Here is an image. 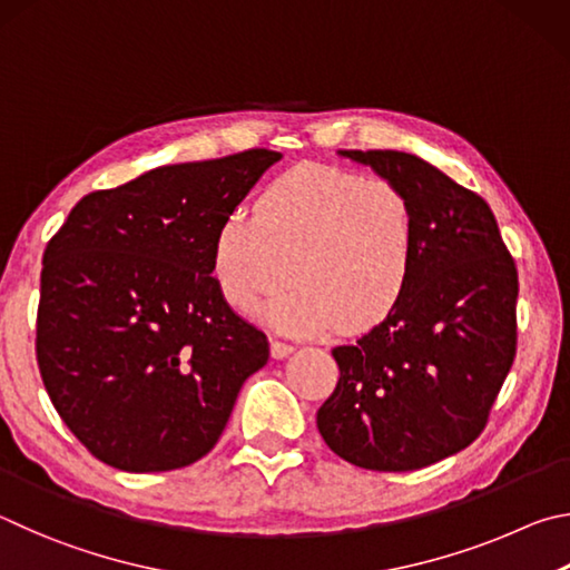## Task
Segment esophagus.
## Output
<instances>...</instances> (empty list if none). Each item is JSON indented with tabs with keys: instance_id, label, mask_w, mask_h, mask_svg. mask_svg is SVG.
<instances>
[{
	"instance_id": "1",
	"label": "esophagus",
	"mask_w": 570,
	"mask_h": 570,
	"mask_svg": "<svg viewBox=\"0 0 570 570\" xmlns=\"http://www.w3.org/2000/svg\"><path fill=\"white\" fill-rule=\"evenodd\" d=\"M293 351H295V345H291V343H283V341L269 343V353H273L275 361H283V357H287Z\"/></svg>"
}]
</instances>
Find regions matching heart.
<instances>
[{
  "instance_id": "heart-1",
  "label": "heart",
  "mask_w": 570,
  "mask_h": 570,
  "mask_svg": "<svg viewBox=\"0 0 570 570\" xmlns=\"http://www.w3.org/2000/svg\"><path fill=\"white\" fill-rule=\"evenodd\" d=\"M417 253V215L401 187L347 169L305 165L269 183L253 215L223 219L209 269L223 301L253 315L291 275L269 323L295 335L381 325L405 297Z\"/></svg>"
}]
</instances>
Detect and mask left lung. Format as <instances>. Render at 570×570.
Listing matches in <instances>:
<instances>
[{
	"label": "left lung",
	"mask_w": 570,
	"mask_h": 570,
	"mask_svg": "<svg viewBox=\"0 0 570 570\" xmlns=\"http://www.w3.org/2000/svg\"><path fill=\"white\" fill-rule=\"evenodd\" d=\"M411 197L417 253L391 317L337 345L341 377L317 411L335 455L367 471H417L483 433L511 371L518 269L481 195L395 149H341Z\"/></svg>",
	"instance_id": "obj_1"
}]
</instances>
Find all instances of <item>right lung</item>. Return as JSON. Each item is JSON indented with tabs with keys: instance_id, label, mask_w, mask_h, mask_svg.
Listing matches in <instances>:
<instances>
[{
	"instance_id": "1",
	"label": "right lung",
	"mask_w": 570,
	"mask_h": 570,
	"mask_svg": "<svg viewBox=\"0 0 570 570\" xmlns=\"http://www.w3.org/2000/svg\"><path fill=\"white\" fill-rule=\"evenodd\" d=\"M279 157L245 149L149 169L85 195L47 243L37 365L97 461L127 473L199 461L267 363L265 333L223 301L209 253Z\"/></svg>"
}]
</instances>
